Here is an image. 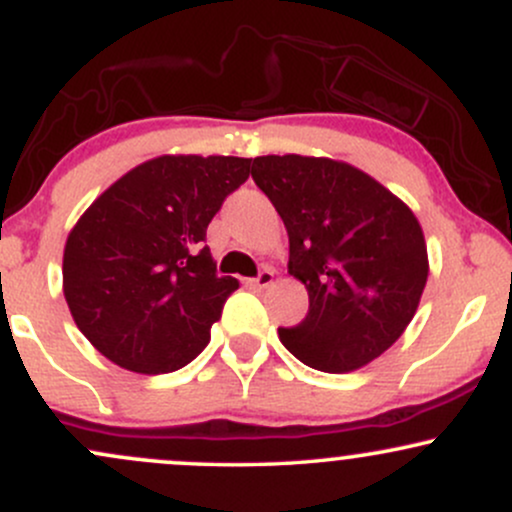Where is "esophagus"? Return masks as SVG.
Segmentation results:
<instances>
[{
	"label": "esophagus",
	"mask_w": 512,
	"mask_h": 512,
	"mask_svg": "<svg viewBox=\"0 0 512 512\" xmlns=\"http://www.w3.org/2000/svg\"><path fill=\"white\" fill-rule=\"evenodd\" d=\"M252 284H255L257 289H267V286L274 284V272L264 269V272L257 274V279H252Z\"/></svg>",
	"instance_id": "34e87169"
}]
</instances>
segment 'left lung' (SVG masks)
Here are the masks:
<instances>
[{
  "mask_svg": "<svg viewBox=\"0 0 512 512\" xmlns=\"http://www.w3.org/2000/svg\"><path fill=\"white\" fill-rule=\"evenodd\" d=\"M252 180L289 233V274L310 298L279 339L305 366L351 373L407 330L428 279L421 223L385 185L325 156H257Z\"/></svg>",
  "mask_w": 512,
  "mask_h": 512,
  "instance_id": "obj_1",
  "label": "left lung"
}]
</instances>
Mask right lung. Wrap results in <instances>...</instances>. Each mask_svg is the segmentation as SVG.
I'll use <instances>...</instances> for the list:
<instances>
[{
	"label": "right lung",
	"instance_id": "add662e5",
	"mask_svg": "<svg viewBox=\"0 0 512 512\" xmlns=\"http://www.w3.org/2000/svg\"><path fill=\"white\" fill-rule=\"evenodd\" d=\"M250 158L166 154L115 180L69 231L62 291L84 337L132 373H173L211 339L233 276H216L207 226Z\"/></svg>",
	"mask_w": 512,
	"mask_h": 512
}]
</instances>
